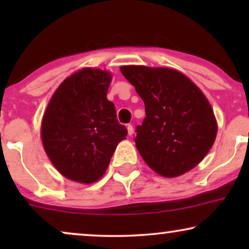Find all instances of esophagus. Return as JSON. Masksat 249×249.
<instances>
[{"label": "esophagus", "mask_w": 249, "mask_h": 249, "mask_svg": "<svg viewBox=\"0 0 249 249\" xmlns=\"http://www.w3.org/2000/svg\"><path fill=\"white\" fill-rule=\"evenodd\" d=\"M127 130H128V135L131 136L132 134H134V127H132L131 124H128L127 125Z\"/></svg>", "instance_id": "obj_1"}]
</instances>
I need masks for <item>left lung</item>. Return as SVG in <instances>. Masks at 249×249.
Wrapping results in <instances>:
<instances>
[{"mask_svg":"<svg viewBox=\"0 0 249 249\" xmlns=\"http://www.w3.org/2000/svg\"><path fill=\"white\" fill-rule=\"evenodd\" d=\"M144 101L146 118L135 137L153 171L175 178L198 164L214 144L217 124L212 107L189 78L169 68H120Z\"/></svg>","mask_w":249,"mask_h":249,"instance_id":"obj_1","label":"left lung"}]
</instances>
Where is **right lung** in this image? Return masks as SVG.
Listing matches in <instances>:
<instances>
[{"label": "right lung", "instance_id": "1", "mask_svg": "<svg viewBox=\"0 0 249 249\" xmlns=\"http://www.w3.org/2000/svg\"><path fill=\"white\" fill-rule=\"evenodd\" d=\"M111 79L100 69L74 72L54 91L43 115L44 149L57 171L73 181H97L128 134L107 97Z\"/></svg>", "mask_w": 249, "mask_h": 249}]
</instances>
